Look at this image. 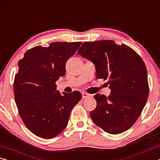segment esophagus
Masks as SVG:
<instances>
[{"mask_svg": "<svg viewBox=\"0 0 160 160\" xmlns=\"http://www.w3.org/2000/svg\"><path fill=\"white\" fill-rule=\"evenodd\" d=\"M82 99H85V98H88V97H90V94H88V93H86V92H82Z\"/></svg>", "mask_w": 160, "mask_h": 160, "instance_id": "esophagus-1", "label": "esophagus"}]
</instances>
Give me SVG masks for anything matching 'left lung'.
<instances>
[{"instance_id":"8db88e82","label":"left lung","mask_w":160,"mask_h":160,"mask_svg":"<svg viewBox=\"0 0 160 160\" xmlns=\"http://www.w3.org/2000/svg\"><path fill=\"white\" fill-rule=\"evenodd\" d=\"M78 54L93 63L97 78L109 80L110 95L94 97L97 107L90 112L94 123L110 134L128 130L141 113L149 94L142 59L128 46L112 40L83 43Z\"/></svg>"}]
</instances>
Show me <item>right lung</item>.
Masks as SVG:
<instances>
[{
    "label": "right lung",
    "mask_w": 160,
    "mask_h": 160,
    "mask_svg": "<svg viewBox=\"0 0 160 160\" xmlns=\"http://www.w3.org/2000/svg\"><path fill=\"white\" fill-rule=\"evenodd\" d=\"M82 42H53L28 50L18 62L14 80L15 101L20 117L32 133L42 138L57 136L66 128L70 112L82 98L56 90V82L66 74V61Z\"/></svg>",
    "instance_id": "1"
}]
</instances>
